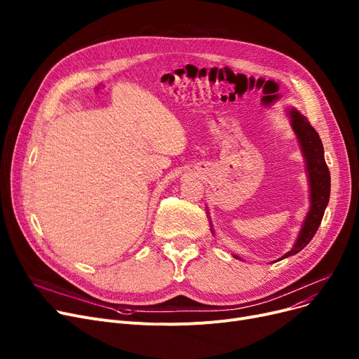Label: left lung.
Listing matches in <instances>:
<instances>
[{
	"label": "left lung",
	"mask_w": 359,
	"mask_h": 359,
	"mask_svg": "<svg viewBox=\"0 0 359 359\" xmlns=\"http://www.w3.org/2000/svg\"><path fill=\"white\" fill-rule=\"evenodd\" d=\"M287 116L290 118L291 128L299 144L301 154H303L306 161V173L310 187V208L303 221V225H301V230L292 249L278 260L297 255L311 241L320 222L323 219L330 198V173L325 161V149L322 140H320L316 129L310 125L309 119L295 107L287 109ZM234 257L240 259L237 255H234Z\"/></svg>",
	"instance_id": "1"
}]
</instances>
